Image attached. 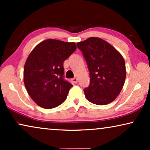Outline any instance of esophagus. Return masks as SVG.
I'll return each mask as SVG.
<instances>
[{"mask_svg": "<svg viewBox=\"0 0 150 150\" xmlns=\"http://www.w3.org/2000/svg\"><path fill=\"white\" fill-rule=\"evenodd\" d=\"M72 81H73V83L76 84L78 83V79H76V78H74V79H72Z\"/></svg>", "mask_w": 150, "mask_h": 150, "instance_id": "34e87169", "label": "esophagus"}]
</instances>
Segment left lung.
<instances>
[{"label": "left lung", "mask_w": 150, "mask_h": 150, "mask_svg": "<svg viewBox=\"0 0 150 150\" xmlns=\"http://www.w3.org/2000/svg\"><path fill=\"white\" fill-rule=\"evenodd\" d=\"M76 45L89 71V86L84 90L86 98L97 105L110 103L119 96L126 79V64L122 55L99 38H89Z\"/></svg>", "instance_id": "obj_1"}]
</instances>
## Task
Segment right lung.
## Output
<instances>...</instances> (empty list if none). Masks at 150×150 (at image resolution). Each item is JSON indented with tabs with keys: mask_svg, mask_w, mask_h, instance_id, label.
<instances>
[{
	"mask_svg": "<svg viewBox=\"0 0 150 150\" xmlns=\"http://www.w3.org/2000/svg\"><path fill=\"white\" fill-rule=\"evenodd\" d=\"M76 50L74 42L44 40L33 48L24 67V83L38 106L52 108L66 99L72 85L63 79V62Z\"/></svg>",
	"mask_w": 150,
	"mask_h": 150,
	"instance_id": "1",
	"label": "right lung"
}]
</instances>
